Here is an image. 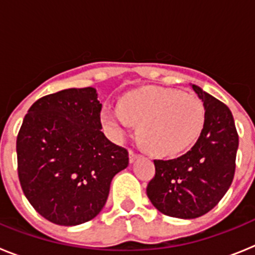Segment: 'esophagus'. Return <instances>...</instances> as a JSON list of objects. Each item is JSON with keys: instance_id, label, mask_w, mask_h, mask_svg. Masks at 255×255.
Returning a JSON list of instances; mask_svg holds the SVG:
<instances>
[{"instance_id": "1", "label": "esophagus", "mask_w": 255, "mask_h": 255, "mask_svg": "<svg viewBox=\"0 0 255 255\" xmlns=\"http://www.w3.org/2000/svg\"><path fill=\"white\" fill-rule=\"evenodd\" d=\"M138 157H139L138 153H135L132 149L129 150V159H130V163H132V162H135V159L138 158Z\"/></svg>"}]
</instances>
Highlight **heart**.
Segmentation results:
<instances>
[{
	"mask_svg": "<svg viewBox=\"0 0 255 255\" xmlns=\"http://www.w3.org/2000/svg\"><path fill=\"white\" fill-rule=\"evenodd\" d=\"M206 120L202 101L171 88H145L125 94L119 108L106 107L102 121L123 138L139 124V136L148 149L173 154L189 147L199 136Z\"/></svg>",
	"mask_w": 255,
	"mask_h": 255,
	"instance_id": "obj_1",
	"label": "heart"
}]
</instances>
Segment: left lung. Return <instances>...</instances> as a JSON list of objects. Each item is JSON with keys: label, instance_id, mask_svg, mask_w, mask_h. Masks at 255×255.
<instances>
[{"label": "left lung", "instance_id": "8db88e82", "mask_svg": "<svg viewBox=\"0 0 255 255\" xmlns=\"http://www.w3.org/2000/svg\"><path fill=\"white\" fill-rule=\"evenodd\" d=\"M206 110L203 130L189 152L177 158L154 159L155 175L147 195L161 213L197 218L215 208L235 175L239 135L230 108L198 85H191Z\"/></svg>", "mask_w": 255, "mask_h": 255}]
</instances>
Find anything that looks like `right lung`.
Here are the masks:
<instances>
[{
	"instance_id": "right-lung-1",
	"label": "right lung",
	"mask_w": 255,
	"mask_h": 255,
	"mask_svg": "<svg viewBox=\"0 0 255 255\" xmlns=\"http://www.w3.org/2000/svg\"><path fill=\"white\" fill-rule=\"evenodd\" d=\"M94 88H70L34 102L16 139L17 175L33 208L61 226L96 217L129 153L106 138Z\"/></svg>"
}]
</instances>
